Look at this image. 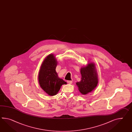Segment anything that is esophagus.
Here are the masks:
<instances>
[{
    "mask_svg": "<svg viewBox=\"0 0 132 132\" xmlns=\"http://www.w3.org/2000/svg\"><path fill=\"white\" fill-rule=\"evenodd\" d=\"M68 84H72V80H67Z\"/></svg>",
    "mask_w": 132,
    "mask_h": 132,
    "instance_id": "obj_1",
    "label": "esophagus"
}]
</instances>
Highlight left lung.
<instances>
[{
    "label": "left lung",
    "mask_w": 132,
    "mask_h": 132,
    "mask_svg": "<svg viewBox=\"0 0 132 132\" xmlns=\"http://www.w3.org/2000/svg\"><path fill=\"white\" fill-rule=\"evenodd\" d=\"M80 73L81 75V80L77 82L76 84L80 93L86 94L94 90L98 82L94 64L90 63L86 66L81 68Z\"/></svg>",
    "instance_id": "obj_1"
}]
</instances>
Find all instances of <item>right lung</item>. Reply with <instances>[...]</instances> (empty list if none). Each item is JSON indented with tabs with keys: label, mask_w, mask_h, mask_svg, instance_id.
Returning a JSON list of instances; mask_svg holds the SVG:
<instances>
[{
	"label": "right lung",
	"mask_w": 132,
	"mask_h": 132,
	"mask_svg": "<svg viewBox=\"0 0 132 132\" xmlns=\"http://www.w3.org/2000/svg\"><path fill=\"white\" fill-rule=\"evenodd\" d=\"M57 62L53 54L48 55L43 62L39 73V85L46 93L53 96L58 93L63 84H67L58 77L56 71Z\"/></svg>",
	"instance_id": "obj_1"
}]
</instances>
